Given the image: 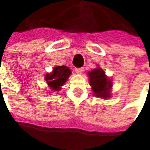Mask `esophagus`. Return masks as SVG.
I'll return each mask as SVG.
<instances>
[{
  "instance_id": "1",
  "label": "esophagus",
  "mask_w": 150,
  "mask_h": 150,
  "mask_svg": "<svg viewBox=\"0 0 150 150\" xmlns=\"http://www.w3.org/2000/svg\"><path fill=\"white\" fill-rule=\"evenodd\" d=\"M83 71V67H78V68H75V72H76V73H78V74H81Z\"/></svg>"
}]
</instances>
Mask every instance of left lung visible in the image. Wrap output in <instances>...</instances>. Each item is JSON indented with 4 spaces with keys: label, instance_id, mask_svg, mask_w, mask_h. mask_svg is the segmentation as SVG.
Segmentation results:
<instances>
[{
    "label": "left lung",
    "instance_id": "left-lung-1",
    "mask_svg": "<svg viewBox=\"0 0 150 150\" xmlns=\"http://www.w3.org/2000/svg\"><path fill=\"white\" fill-rule=\"evenodd\" d=\"M89 83L94 95L102 98L110 97L109 89L112 87L111 81L107 78L105 72L101 68H96L88 72Z\"/></svg>",
    "mask_w": 150,
    "mask_h": 150
}]
</instances>
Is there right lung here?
I'll return each mask as SVG.
<instances>
[{
	"label": "right lung",
	"instance_id": "obj_1",
	"mask_svg": "<svg viewBox=\"0 0 150 150\" xmlns=\"http://www.w3.org/2000/svg\"><path fill=\"white\" fill-rule=\"evenodd\" d=\"M71 73V70L67 67H55L52 73L46 75L45 79L52 89L58 91L61 89V86L66 83Z\"/></svg>",
	"mask_w": 150,
	"mask_h": 150
}]
</instances>
